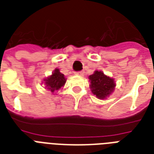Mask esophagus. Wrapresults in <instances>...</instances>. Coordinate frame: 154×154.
I'll use <instances>...</instances> for the list:
<instances>
[{"label":"esophagus","mask_w":154,"mask_h":154,"mask_svg":"<svg viewBox=\"0 0 154 154\" xmlns=\"http://www.w3.org/2000/svg\"><path fill=\"white\" fill-rule=\"evenodd\" d=\"M75 74L78 75V76H84L85 72H84V71H80V72H75Z\"/></svg>","instance_id":"obj_1"}]
</instances>
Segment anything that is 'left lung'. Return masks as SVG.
<instances>
[{
	"mask_svg": "<svg viewBox=\"0 0 154 154\" xmlns=\"http://www.w3.org/2000/svg\"><path fill=\"white\" fill-rule=\"evenodd\" d=\"M92 93L99 99H105L112 94L116 84L113 78L108 77L101 71L96 70L89 77Z\"/></svg>",
	"mask_w": 154,
	"mask_h": 154,
	"instance_id": "obj_1",
	"label": "left lung"
}]
</instances>
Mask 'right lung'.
I'll list each match as a JSON object with an SVG mask.
<instances>
[{
	"mask_svg": "<svg viewBox=\"0 0 154 154\" xmlns=\"http://www.w3.org/2000/svg\"><path fill=\"white\" fill-rule=\"evenodd\" d=\"M45 85H46L47 89H49L52 94H54L56 91H57L60 88H62L65 85L66 82V78L64 74L60 72L58 69H56L51 76L44 79Z\"/></svg>",
	"mask_w": 154,
	"mask_h": 154,
	"instance_id": "add662e5",
	"label": "right lung"
}]
</instances>
